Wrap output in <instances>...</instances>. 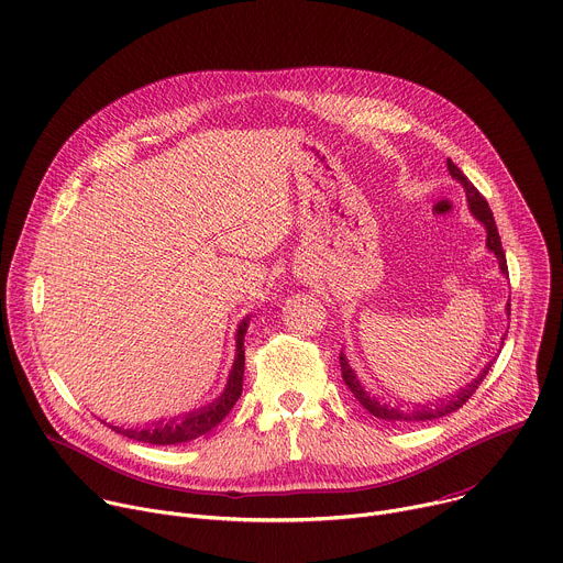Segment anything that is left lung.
Wrapping results in <instances>:
<instances>
[{"label":"left lung","instance_id":"left-lung-1","mask_svg":"<svg viewBox=\"0 0 563 563\" xmlns=\"http://www.w3.org/2000/svg\"><path fill=\"white\" fill-rule=\"evenodd\" d=\"M448 169L452 174V178H456L463 190H465V197H467V206H470V212L483 223L485 232H487V239H485V245L489 253L496 257L498 262V268H501V273L508 277V262H506V253H504V245H501V236H498V230H496V223H494V217H492V210L487 206V201L483 199V195L476 190V187L470 183V178L452 163V158H448ZM508 316H510V303H508ZM506 340V335L501 338V342ZM340 366H342V378L346 383V387L351 389V394L357 398V402L376 418H383V420H389V422H418V420H433V418H441V416H448L452 411H456L459 407H463L470 396L478 389V385L483 383V378L487 376V371L492 366V362L478 373V378H474L467 387H463L459 394H452L450 398H441L439 402H413L411 407H402V405H387V402H380L376 396H371L357 380L355 371L351 368L349 360L344 353H340Z\"/></svg>","mask_w":563,"mask_h":563}]
</instances>
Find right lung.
Instances as JSON below:
<instances>
[{
    "mask_svg": "<svg viewBox=\"0 0 563 563\" xmlns=\"http://www.w3.org/2000/svg\"><path fill=\"white\" fill-rule=\"evenodd\" d=\"M247 322L250 318H243L239 329H236V349H234V362L230 368V376H228V385L223 389V394L210 402L208 407L195 409V411H187L185 416H176V418H161L154 420L150 424L143 427H118L113 422H109L111 431L128 435L132 441L139 443H150V445H178V443H187V441H195L199 435L208 433L210 429H214L234 407V402L241 396V387H243V364H245V349H243V338L247 331Z\"/></svg>",
    "mask_w": 563,
    "mask_h": 563,
    "instance_id": "add662e5",
    "label": "right lung"
}]
</instances>
